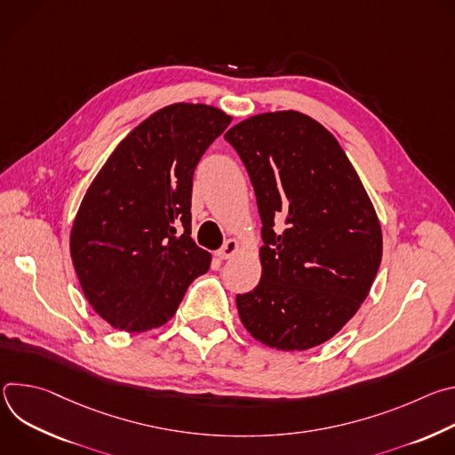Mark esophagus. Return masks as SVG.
<instances>
[{"mask_svg": "<svg viewBox=\"0 0 455 455\" xmlns=\"http://www.w3.org/2000/svg\"><path fill=\"white\" fill-rule=\"evenodd\" d=\"M237 250H239V243H237L235 239H228V241H225V244L216 251V255H218L220 259H228V257H232Z\"/></svg>", "mask_w": 455, "mask_h": 455, "instance_id": "1", "label": "esophagus"}]
</instances>
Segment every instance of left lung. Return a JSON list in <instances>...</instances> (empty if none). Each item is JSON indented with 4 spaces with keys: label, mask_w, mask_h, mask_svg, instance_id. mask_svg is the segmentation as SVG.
<instances>
[{
    "label": "left lung",
    "mask_w": 455,
    "mask_h": 455,
    "mask_svg": "<svg viewBox=\"0 0 455 455\" xmlns=\"http://www.w3.org/2000/svg\"><path fill=\"white\" fill-rule=\"evenodd\" d=\"M261 216L259 284L235 295L251 337L283 351L330 340L358 311L381 263V230L337 139L299 111L255 115L225 133ZM283 218L287 228L275 230Z\"/></svg>",
    "instance_id": "8db88e82"
}]
</instances>
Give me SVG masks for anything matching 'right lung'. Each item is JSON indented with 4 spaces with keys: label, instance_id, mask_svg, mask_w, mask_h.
Instances as JSON below:
<instances>
[{
    "label": "right lung",
    "instance_id": "1",
    "mask_svg": "<svg viewBox=\"0 0 455 455\" xmlns=\"http://www.w3.org/2000/svg\"><path fill=\"white\" fill-rule=\"evenodd\" d=\"M230 120L212 106L171 104L137 125L90 185L72 228V261L113 328L162 326L209 270L211 253L190 237L192 178Z\"/></svg>",
    "mask_w": 455,
    "mask_h": 455
}]
</instances>
